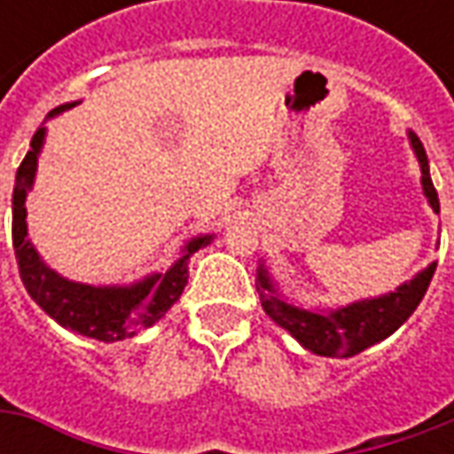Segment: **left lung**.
<instances>
[{
	"label": "left lung",
	"mask_w": 454,
	"mask_h": 454,
	"mask_svg": "<svg viewBox=\"0 0 454 454\" xmlns=\"http://www.w3.org/2000/svg\"><path fill=\"white\" fill-rule=\"evenodd\" d=\"M411 146L417 151V159H419V166H422L425 194H427L432 209L440 212L437 189L429 179L427 153H425V146L419 144V138L414 133H411ZM434 268L437 265L432 262L427 270L419 272L414 280L404 283L402 288H396V293H389L384 298H374V301L346 305V308H340L336 313H328V316L301 310V308H293V305L283 303L280 298H275L270 280L265 278V272L257 275V293H260V303L265 308V313L278 325L290 331L308 351H313L318 356L343 358L354 356L358 351L384 340L407 321L414 313V308L419 305V301L425 298L429 280L434 275Z\"/></svg>",
	"instance_id": "left-lung-1"
}]
</instances>
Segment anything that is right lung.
<instances>
[{
	"label": "right lung",
	"mask_w": 454,
	"mask_h": 454,
	"mask_svg": "<svg viewBox=\"0 0 454 454\" xmlns=\"http://www.w3.org/2000/svg\"><path fill=\"white\" fill-rule=\"evenodd\" d=\"M73 106H60L50 115L62 114ZM44 129H37L32 136V149L27 151L22 164L17 168V184L12 194V245L20 265V278L25 283L32 301L43 308L50 318L82 333L88 339L118 340L123 336H133L141 328H149L156 323L171 305L179 301L184 286H186V260L194 254L201 245L209 242V237H197L186 245L184 257L164 275H151L144 283H136L131 288H90L62 280L60 275L44 268L40 254L27 239V209L25 200L35 168H37V153L43 146Z\"/></svg>",
	"instance_id": "add662e5"
}]
</instances>
